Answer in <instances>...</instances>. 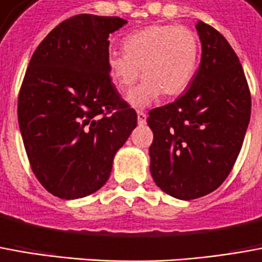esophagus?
<instances>
[{
    "mask_svg": "<svg viewBox=\"0 0 262 262\" xmlns=\"http://www.w3.org/2000/svg\"><path fill=\"white\" fill-rule=\"evenodd\" d=\"M146 113L144 112H137V122H139V125H144L146 123Z\"/></svg>",
    "mask_w": 262,
    "mask_h": 262,
    "instance_id": "34e87169",
    "label": "esophagus"
}]
</instances>
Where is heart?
Listing matches in <instances>:
<instances>
[{
	"instance_id": "heart-1",
	"label": "heart",
	"mask_w": 262,
	"mask_h": 262,
	"mask_svg": "<svg viewBox=\"0 0 262 262\" xmlns=\"http://www.w3.org/2000/svg\"><path fill=\"white\" fill-rule=\"evenodd\" d=\"M125 52L107 55V71L119 92H127L140 78L144 82L129 93L127 102L146 107L160 98L182 95L194 79L200 43L191 29L177 25H150L126 36Z\"/></svg>"
}]
</instances>
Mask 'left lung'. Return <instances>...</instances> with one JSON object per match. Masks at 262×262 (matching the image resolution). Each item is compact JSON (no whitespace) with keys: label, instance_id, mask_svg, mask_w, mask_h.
I'll list each match as a JSON object with an SVG mask.
<instances>
[{"label":"left lung","instance_id":"1","mask_svg":"<svg viewBox=\"0 0 262 262\" xmlns=\"http://www.w3.org/2000/svg\"><path fill=\"white\" fill-rule=\"evenodd\" d=\"M200 68L173 103L151 109L150 173L164 193L193 200L214 191L233 169L251 116V96L238 56L224 36L195 24Z\"/></svg>","mask_w":262,"mask_h":262}]
</instances>
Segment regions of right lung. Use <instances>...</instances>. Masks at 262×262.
<instances>
[{
  "label": "right lung",
  "mask_w": 262,
  "mask_h": 262,
  "mask_svg": "<svg viewBox=\"0 0 262 262\" xmlns=\"http://www.w3.org/2000/svg\"><path fill=\"white\" fill-rule=\"evenodd\" d=\"M119 16L80 14L55 27L29 61L18 123L36 179L59 199L98 191L113 157L137 125L107 71L109 35Z\"/></svg>",
  "instance_id": "add662e5"
}]
</instances>
